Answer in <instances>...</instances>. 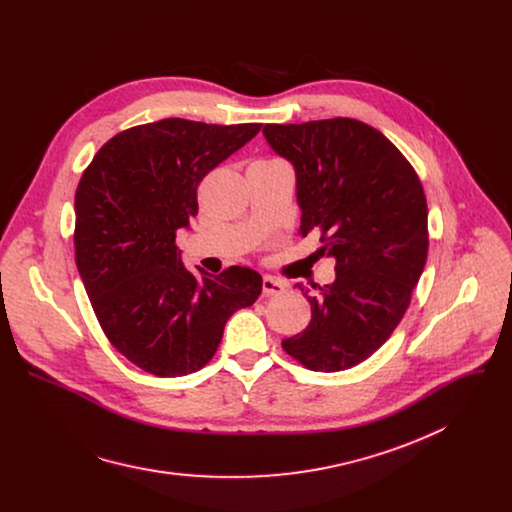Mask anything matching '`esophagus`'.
<instances>
[{
	"label": "esophagus",
	"mask_w": 512,
	"mask_h": 512,
	"mask_svg": "<svg viewBox=\"0 0 512 512\" xmlns=\"http://www.w3.org/2000/svg\"><path fill=\"white\" fill-rule=\"evenodd\" d=\"M285 287H287V283L281 279H275L271 275L263 277V294L265 296H279V294H283Z\"/></svg>",
	"instance_id": "obj_1"
}]
</instances>
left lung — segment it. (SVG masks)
<instances>
[{
    "label": "left lung",
    "mask_w": 512,
    "mask_h": 512,
    "mask_svg": "<svg viewBox=\"0 0 512 512\" xmlns=\"http://www.w3.org/2000/svg\"><path fill=\"white\" fill-rule=\"evenodd\" d=\"M271 150L296 170L300 235H320L336 279L304 287L312 320L285 338L304 367L336 373L379 350L405 316L427 261L421 182L375 127L348 119L265 125Z\"/></svg>",
    "instance_id": "8db88e82"
}]
</instances>
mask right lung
Wrapping results in <instances>:
<instances>
[{
  "label": "right lung",
  "instance_id": "1",
  "mask_svg": "<svg viewBox=\"0 0 512 512\" xmlns=\"http://www.w3.org/2000/svg\"><path fill=\"white\" fill-rule=\"evenodd\" d=\"M261 123L162 119L111 137L75 194V257L109 342L156 377L196 373L227 320L249 308L263 279L249 267L188 271L178 229L198 214L200 180L241 150Z\"/></svg>",
  "mask_w": 512,
  "mask_h": 512
}]
</instances>
